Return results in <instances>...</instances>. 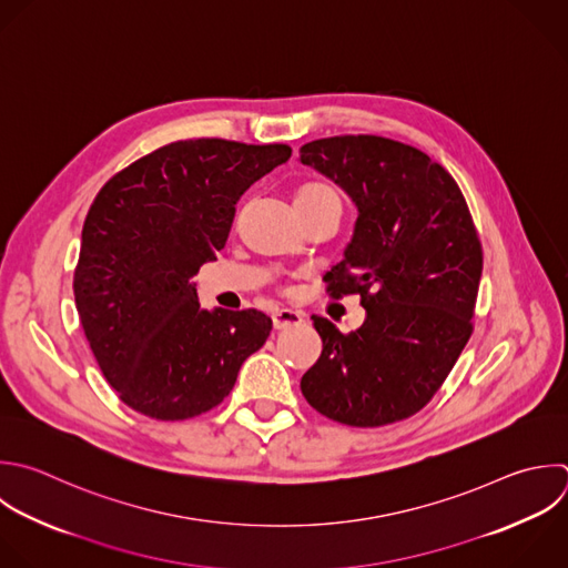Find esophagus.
Masks as SVG:
<instances>
[{"instance_id": "1", "label": "esophagus", "mask_w": 568, "mask_h": 568, "mask_svg": "<svg viewBox=\"0 0 568 568\" xmlns=\"http://www.w3.org/2000/svg\"><path fill=\"white\" fill-rule=\"evenodd\" d=\"M304 322V313L300 311H291V308H277L273 313V326L275 331H284V328H291V326H297Z\"/></svg>"}]
</instances>
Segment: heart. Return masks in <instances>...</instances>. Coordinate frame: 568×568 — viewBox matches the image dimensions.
<instances>
[{
    "instance_id": "1",
    "label": "heart",
    "mask_w": 568,
    "mask_h": 568,
    "mask_svg": "<svg viewBox=\"0 0 568 568\" xmlns=\"http://www.w3.org/2000/svg\"><path fill=\"white\" fill-rule=\"evenodd\" d=\"M331 195H337L331 186L326 184H306L300 189L295 202H306V200H322V197H331Z\"/></svg>"
}]
</instances>
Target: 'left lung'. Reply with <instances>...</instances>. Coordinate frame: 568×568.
Instances as JSON below:
<instances>
[{
    "label": "left lung",
    "instance_id": "8db88e82",
    "mask_svg": "<svg viewBox=\"0 0 568 568\" xmlns=\"http://www.w3.org/2000/svg\"><path fill=\"white\" fill-rule=\"evenodd\" d=\"M300 162L357 206L344 260L324 280L333 297L357 293L366 308L353 333L313 315L324 348L300 388L339 424L406 419L430 402L473 333L481 244L466 200L426 153L377 135L308 142Z\"/></svg>",
    "mask_w": 568,
    "mask_h": 568
}]
</instances>
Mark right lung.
Masks as SVG:
<instances>
[{"label":"right lung","instance_id":"add662e5","mask_svg":"<svg viewBox=\"0 0 568 568\" xmlns=\"http://www.w3.org/2000/svg\"><path fill=\"white\" fill-rule=\"evenodd\" d=\"M291 158L286 144H166L111 178L82 231L73 291L91 351L120 399L175 422L217 406L273 322L200 308V266L224 248L235 204Z\"/></svg>","mask_w":568,"mask_h":568}]
</instances>
